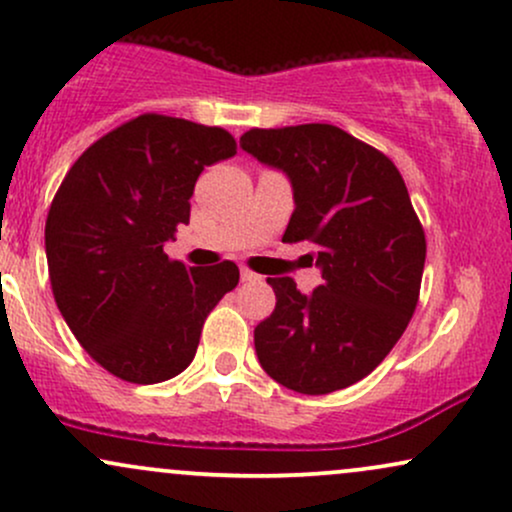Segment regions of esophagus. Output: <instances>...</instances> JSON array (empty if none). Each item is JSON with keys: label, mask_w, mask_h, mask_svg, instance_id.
<instances>
[{"label": "esophagus", "mask_w": 512, "mask_h": 512, "mask_svg": "<svg viewBox=\"0 0 512 512\" xmlns=\"http://www.w3.org/2000/svg\"><path fill=\"white\" fill-rule=\"evenodd\" d=\"M240 279L248 281V284H252V281H260L262 276L255 274V272H250V269H240Z\"/></svg>", "instance_id": "obj_1"}]
</instances>
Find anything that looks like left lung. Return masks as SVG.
Masks as SVG:
<instances>
[{
	"label": "left lung",
	"mask_w": 512,
	"mask_h": 512,
	"mask_svg": "<svg viewBox=\"0 0 512 512\" xmlns=\"http://www.w3.org/2000/svg\"><path fill=\"white\" fill-rule=\"evenodd\" d=\"M257 161L291 178L286 243L313 245L322 284L303 296L269 276L274 313L255 327L262 368L301 395L344 390L373 373L419 303L426 233L402 175L383 151L322 122L240 137Z\"/></svg>",
	"instance_id": "obj_1"
}]
</instances>
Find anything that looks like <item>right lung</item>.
Instances as JSON below:
<instances>
[{"mask_svg":"<svg viewBox=\"0 0 512 512\" xmlns=\"http://www.w3.org/2000/svg\"><path fill=\"white\" fill-rule=\"evenodd\" d=\"M221 127L144 113L74 161L52 199V296L86 354L115 378L154 385L197 354L204 320L238 286L236 262L187 267L163 243L190 221L202 170L236 156Z\"/></svg>","mask_w":512,"mask_h":512,"instance_id":"right-lung-1","label":"right lung"}]
</instances>
